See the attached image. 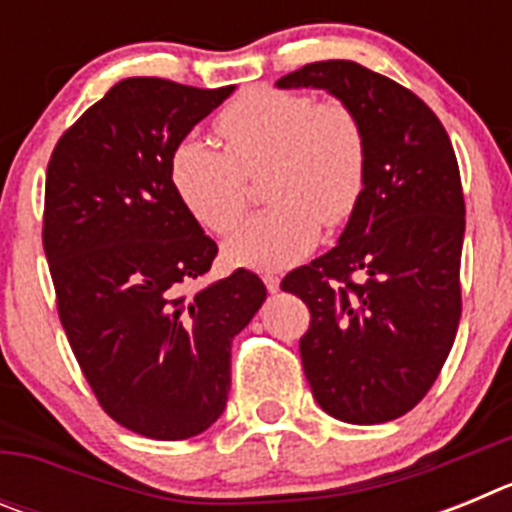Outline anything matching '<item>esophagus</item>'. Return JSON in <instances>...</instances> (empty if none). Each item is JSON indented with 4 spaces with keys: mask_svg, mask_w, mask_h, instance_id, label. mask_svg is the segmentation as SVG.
Returning <instances> with one entry per match:
<instances>
[{
    "mask_svg": "<svg viewBox=\"0 0 512 512\" xmlns=\"http://www.w3.org/2000/svg\"><path fill=\"white\" fill-rule=\"evenodd\" d=\"M261 279H264L266 289H269L271 295H274V292H279V277H277V274H271V271H266V274Z\"/></svg>",
    "mask_w": 512,
    "mask_h": 512,
    "instance_id": "34e87169",
    "label": "esophagus"
}]
</instances>
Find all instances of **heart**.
I'll return each instance as SVG.
<instances>
[{"label":"heart","instance_id":"b5f03b06","mask_svg":"<svg viewBox=\"0 0 512 512\" xmlns=\"http://www.w3.org/2000/svg\"><path fill=\"white\" fill-rule=\"evenodd\" d=\"M223 151L197 138L176 143L169 182L184 210L210 233H225L248 205L246 176L264 174V210L228 235L230 264L284 269L305 259L323 223L338 228L354 215L366 187V135L341 102L277 87L241 92L215 120Z\"/></svg>","mask_w":512,"mask_h":512}]
</instances>
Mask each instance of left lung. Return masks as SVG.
Masks as SVG:
<instances>
[{
	"label": "left lung",
	"instance_id": "8db88e82",
	"mask_svg": "<svg viewBox=\"0 0 512 512\" xmlns=\"http://www.w3.org/2000/svg\"><path fill=\"white\" fill-rule=\"evenodd\" d=\"M279 89H325L359 117L366 187L341 241L289 271L310 307L302 369L320 408L343 423H387L431 390L461 318L464 192L441 120L397 81L354 61H318Z\"/></svg>",
	"mask_w": 512,
	"mask_h": 512
}]
</instances>
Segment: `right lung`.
I'll return each instance as SVG.
<instances>
[{"label": "right lung", "instance_id": "right-lung-1", "mask_svg": "<svg viewBox=\"0 0 512 512\" xmlns=\"http://www.w3.org/2000/svg\"><path fill=\"white\" fill-rule=\"evenodd\" d=\"M233 89L122 79L61 135L45 174L43 248L71 351L104 413L156 441L223 415L230 343L266 300L246 269L192 289L217 246L169 182L176 143Z\"/></svg>", "mask_w": 512, "mask_h": 512}]
</instances>
